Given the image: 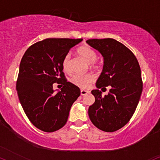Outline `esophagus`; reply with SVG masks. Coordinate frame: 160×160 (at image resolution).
<instances>
[{"label":"esophagus","mask_w":160,"mask_h":160,"mask_svg":"<svg viewBox=\"0 0 160 160\" xmlns=\"http://www.w3.org/2000/svg\"><path fill=\"white\" fill-rule=\"evenodd\" d=\"M89 91L88 90H81V95L82 96H85L88 93H89Z\"/></svg>","instance_id":"1"}]
</instances>
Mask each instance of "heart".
I'll use <instances>...</instances> for the list:
<instances>
[{
  "instance_id": "heart-1",
  "label": "heart",
  "mask_w": 160,
  "mask_h": 160,
  "mask_svg": "<svg viewBox=\"0 0 160 160\" xmlns=\"http://www.w3.org/2000/svg\"><path fill=\"white\" fill-rule=\"evenodd\" d=\"M77 53L84 59L88 64H90V67L93 69H98L99 68V64L96 59H97V54L96 51L92 50L88 46H82L78 47L77 50ZM62 69L67 73H70L71 72L70 66V55L67 54L64 57L62 60ZM95 75L92 73L88 74H76L72 76L70 78V82L74 85H76L81 88H88L90 84L95 81Z\"/></svg>"
}]
</instances>
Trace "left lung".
<instances>
[{"mask_svg":"<svg viewBox=\"0 0 160 160\" xmlns=\"http://www.w3.org/2000/svg\"><path fill=\"white\" fill-rule=\"evenodd\" d=\"M87 43L104 58V66L92 90L95 102L88 109L92 123L105 132L124 127L134 113L142 92V80L137 58L127 47L115 39H89ZM111 86L110 92L101 96L100 88Z\"/></svg>","mask_w":160,"mask_h":160,"instance_id":"left-lung-1","label":"left lung"}]
</instances>
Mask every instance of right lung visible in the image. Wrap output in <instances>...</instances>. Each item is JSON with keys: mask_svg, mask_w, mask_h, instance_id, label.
Segmentation results:
<instances>
[{"mask_svg": "<svg viewBox=\"0 0 160 160\" xmlns=\"http://www.w3.org/2000/svg\"><path fill=\"white\" fill-rule=\"evenodd\" d=\"M82 38H47L27 49L21 61L16 90L26 115L35 127L44 132L62 128L71 106L80 96L78 87L68 82L62 60ZM53 83L63 86L55 94Z\"/></svg>", "mask_w": 160, "mask_h": 160, "instance_id": "right-lung-1", "label": "right lung"}]
</instances>
